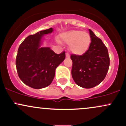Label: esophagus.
I'll use <instances>...</instances> for the list:
<instances>
[{"label":"esophagus","mask_w":126,"mask_h":126,"mask_svg":"<svg viewBox=\"0 0 126 126\" xmlns=\"http://www.w3.org/2000/svg\"><path fill=\"white\" fill-rule=\"evenodd\" d=\"M66 57H67V58H69V57H70V55H69V54L68 53H66Z\"/></svg>","instance_id":"1"}]
</instances>
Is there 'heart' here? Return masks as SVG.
Segmentation results:
<instances>
[{
	"label": "heart",
	"instance_id": "heart-1",
	"mask_svg": "<svg viewBox=\"0 0 126 126\" xmlns=\"http://www.w3.org/2000/svg\"><path fill=\"white\" fill-rule=\"evenodd\" d=\"M62 41L69 44V50L73 54L80 56L88 51L91 43L89 33L79 30H70L60 35Z\"/></svg>",
	"mask_w": 126,
	"mask_h": 126
}]
</instances>
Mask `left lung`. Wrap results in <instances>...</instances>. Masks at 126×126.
Returning a JSON list of instances; mask_svg holds the SVG:
<instances>
[{"mask_svg":"<svg viewBox=\"0 0 126 126\" xmlns=\"http://www.w3.org/2000/svg\"><path fill=\"white\" fill-rule=\"evenodd\" d=\"M91 43L81 56L72 54V76L75 83L83 88L95 87L104 79L108 71L110 57L107 48L90 29Z\"/></svg>","mask_w":126,"mask_h":126,"instance_id":"obj_1","label":"left lung"}]
</instances>
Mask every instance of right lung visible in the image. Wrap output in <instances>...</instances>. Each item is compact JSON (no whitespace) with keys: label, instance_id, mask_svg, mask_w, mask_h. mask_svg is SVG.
Listing matches in <instances>:
<instances>
[{"label":"right lung","instance_id":"add662e5","mask_svg":"<svg viewBox=\"0 0 126 126\" xmlns=\"http://www.w3.org/2000/svg\"><path fill=\"white\" fill-rule=\"evenodd\" d=\"M53 29L29 35L19 47L16 66L21 80L31 88L41 89L51 83L56 68L65 59V52L56 54L50 47H43L44 35Z\"/></svg>","mask_w":126,"mask_h":126}]
</instances>
